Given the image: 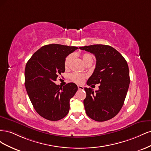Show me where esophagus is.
I'll list each match as a JSON object with an SVG mask.
<instances>
[{
    "label": "esophagus",
    "instance_id": "esophagus-1",
    "mask_svg": "<svg viewBox=\"0 0 151 151\" xmlns=\"http://www.w3.org/2000/svg\"><path fill=\"white\" fill-rule=\"evenodd\" d=\"M78 89H79V90H83L84 89V87L83 86H80V85H78Z\"/></svg>",
    "mask_w": 151,
    "mask_h": 151
}]
</instances>
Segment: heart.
Segmentation results:
<instances>
[{
  "label": "heart",
  "instance_id": "heart-1",
  "mask_svg": "<svg viewBox=\"0 0 151 151\" xmlns=\"http://www.w3.org/2000/svg\"><path fill=\"white\" fill-rule=\"evenodd\" d=\"M73 57H74V55L73 54H69L66 57L64 61V66L65 68H68L69 67ZM82 58H83V60L85 64H87V63L89 62H93V58L92 55L89 53L83 54V55H82ZM86 77V76L85 74H80V73L77 72H74L70 75V79L76 83H83Z\"/></svg>",
  "mask_w": 151,
  "mask_h": 151
}]
</instances>
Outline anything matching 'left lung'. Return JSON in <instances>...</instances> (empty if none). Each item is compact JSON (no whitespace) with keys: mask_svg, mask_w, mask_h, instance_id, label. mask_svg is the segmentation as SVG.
Wrapping results in <instances>:
<instances>
[{"mask_svg":"<svg viewBox=\"0 0 151 151\" xmlns=\"http://www.w3.org/2000/svg\"><path fill=\"white\" fill-rule=\"evenodd\" d=\"M94 55L96 68L87 84H100L99 89L85 88L86 113L97 122L111 119L120 111L130 84L129 68L122 55L114 48L104 45L79 47Z\"/></svg>","mask_w":151,"mask_h":151,"instance_id":"1","label":"left lung"}]
</instances>
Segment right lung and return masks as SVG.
I'll list each match as a JSON object with an SVG mask.
<instances>
[{"label":"right lung","mask_w":151,"mask_h":151,"mask_svg":"<svg viewBox=\"0 0 151 151\" xmlns=\"http://www.w3.org/2000/svg\"><path fill=\"white\" fill-rule=\"evenodd\" d=\"M77 48L59 44L45 45L26 63L24 76L27 93L36 111L45 119L61 120L69 111L70 99L77 92V86L70 83L62 88L55 81L65 72L66 57Z\"/></svg>","instance_id":"1"}]
</instances>
